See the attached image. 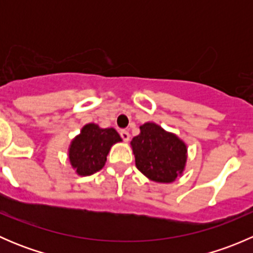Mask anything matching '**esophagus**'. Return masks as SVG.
<instances>
[{
	"instance_id": "34e87169",
	"label": "esophagus",
	"mask_w": 253,
	"mask_h": 253,
	"mask_svg": "<svg viewBox=\"0 0 253 253\" xmlns=\"http://www.w3.org/2000/svg\"><path fill=\"white\" fill-rule=\"evenodd\" d=\"M120 134H121L122 139H124L125 142H128V141H129V138H131V136H129L128 131H125V129H122V131L120 132Z\"/></svg>"
}]
</instances>
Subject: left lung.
<instances>
[{
  "label": "left lung",
  "instance_id": "obj_1",
  "mask_svg": "<svg viewBox=\"0 0 253 253\" xmlns=\"http://www.w3.org/2000/svg\"><path fill=\"white\" fill-rule=\"evenodd\" d=\"M131 141L136 167L154 182L170 183L182 176L187 163V144L172 132L154 122L139 126Z\"/></svg>",
  "mask_w": 253,
  "mask_h": 253
}]
</instances>
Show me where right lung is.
Listing matches in <instances>:
<instances>
[{
	"label": "right lung",
	"instance_id": "right-lung-1",
	"mask_svg": "<svg viewBox=\"0 0 253 253\" xmlns=\"http://www.w3.org/2000/svg\"><path fill=\"white\" fill-rule=\"evenodd\" d=\"M120 142L122 138L112 127L101 128L93 122L84 125L68 147L71 168L78 176L95 174L105 165L112 145Z\"/></svg>",
	"mask_w": 253,
	"mask_h": 253
}]
</instances>
